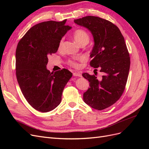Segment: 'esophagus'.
<instances>
[{"instance_id": "esophagus-1", "label": "esophagus", "mask_w": 149, "mask_h": 149, "mask_svg": "<svg viewBox=\"0 0 149 149\" xmlns=\"http://www.w3.org/2000/svg\"><path fill=\"white\" fill-rule=\"evenodd\" d=\"M73 76L81 77V73H79V72H75V73H73Z\"/></svg>"}]
</instances>
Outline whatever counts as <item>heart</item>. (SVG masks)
<instances>
[{"mask_svg": "<svg viewBox=\"0 0 149 149\" xmlns=\"http://www.w3.org/2000/svg\"><path fill=\"white\" fill-rule=\"evenodd\" d=\"M73 37L75 42L78 45H81L83 43H88L89 40V36L88 33L86 31L81 29L76 30L73 33ZM62 44H63V40H61L59 43V48H61V47L62 46ZM80 60H83V58H81ZM68 63L70 66L76 68H79V65L75 60H70Z\"/></svg>", "mask_w": 149, "mask_h": 149, "instance_id": "obj_1", "label": "heart"}]
</instances>
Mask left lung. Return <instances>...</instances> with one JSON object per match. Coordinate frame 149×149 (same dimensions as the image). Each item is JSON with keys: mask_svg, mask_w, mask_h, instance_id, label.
I'll return each mask as SVG.
<instances>
[{"mask_svg": "<svg viewBox=\"0 0 149 149\" xmlns=\"http://www.w3.org/2000/svg\"><path fill=\"white\" fill-rule=\"evenodd\" d=\"M74 22L91 32L94 44L90 65L103 73L99 80L96 76L83 73L90 86L83 100L94 109H104L119 100L127 81L130 61L124 38L118 26L100 17L86 16Z\"/></svg>", "mask_w": 149, "mask_h": 149, "instance_id": "8db88e82", "label": "left lung"}]
</instances>
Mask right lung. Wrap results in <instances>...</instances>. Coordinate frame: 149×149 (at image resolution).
Segmentation results:
<instances>
[{
    "label": "right lung",
    "mask_w": 149,
    "mask_h": 149,
    "mask_svg": "<svg viewBox=\"0 0 149 149\" xmlns=\"http://www.w3.org/2000/svg\"><path fill=\"white\" fill-rule=\"evenodd\" d=\"M62 22L36 24L20 40L16 49V76L26 100L35 109L47 112L60 104L72 73L66 69H47L48 56L55 53L62 37L71 29Z\"/></svg>",
    "instance_id": "1"
}]
</instances>
